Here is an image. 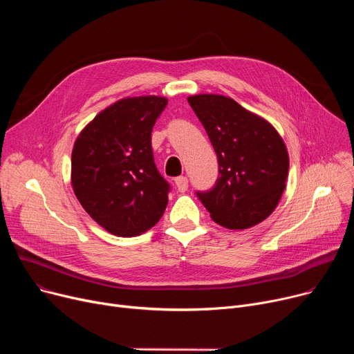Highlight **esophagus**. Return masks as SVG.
I'll list each match as a JSON object with an SVG mask.
<instances>
[{
  "mask_svg": "<svg viewBox=\"0 0 354 354\" xmlns=\"http://www.w3.org/2000/svg\"><path fill=\"white\" fill-rule=\"evenodd\" d=\"M175 185H176V188H178L179 192H185L188 189V179L185 176H178L175 179Z\"/></svg>",
  "mask_w": 354,
  "mask_h": 354,
  "instance_id": "obj_1",
  "label": "esophagus"
}]
</instances>
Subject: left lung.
<instances>
[{
  "label": "left lung",
  "instance_id": "left-lung-1",
  "mask_svg": "<svg viewBox=\"0 0 354 354\" xmlns=\"http://www.w3.org/2000/svg\"><path fill=\"white\" fill-rule=\"evenodd\" d=\"M188 103L218 158L215 185L196 191V196L222 227L245 230L259 224L275 209L286 188L288 153L281 136L230 97L198 95Z\"/></svg>",
  "mask_w": 354,
  "mask_h": 354
}]
</instances>
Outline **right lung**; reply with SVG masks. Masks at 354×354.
<instances>
[{"instance_id": "add662e5", "label": "right lung", "mask_w": 354, "mask_h": 354, "mask_svg": "<svg viewBox=\"0 0 354 354\" xmlns=\"http://www.w3.org/2000/svg\"><path fill=\"white\" fill-rule=\"evenodd\" d=\"M166 104L158 96L122 99L93 119L74 143L73 191L111 234L140 235L166 209L171 185L155 165L151 139Z\"/></svg>"}]
</instances>
